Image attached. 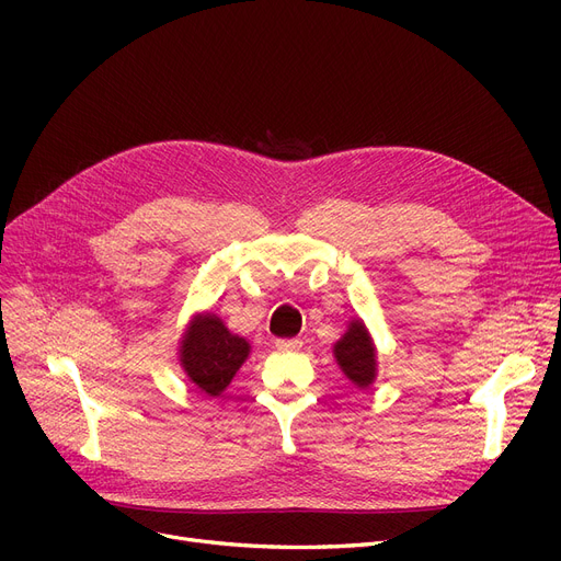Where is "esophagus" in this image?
Instances as JSON below:
<instances>
[{
    "label": "esophagus",
    "mask_w": 561,
    "mask_h": 561,
    "mask_svg": "<svg viewBox=\"0 0 561 561\" xmlns=\"http://www.w3.org/2000/svg\"><path fill=\"white\" fill-rule=\"evenodd\" d=\"M275 347L279 352H298L302 347V341L300 339H277Z\"/></svg>",
    "instance_id": "34e87169"
}]
</instances>
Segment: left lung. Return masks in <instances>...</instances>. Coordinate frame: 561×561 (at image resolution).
<instances>
[{
    "mask_svg": "<svg viewBox=\"0 0 561 561\" xmlns=\"http://www.w3.org/2000/svg\"><path fill=\"white\" fill-rule=\"evenodd\" d=\"M334 359L341 373L357 389H370L377 377V347L362 318L347 322L345 334L334 343Z\"/></svg>",
    "mask_w": 561,
    "mask_h": 561,
    "instance_id": "left-lung-1",
    "label": "left lung"
}]
</instances>
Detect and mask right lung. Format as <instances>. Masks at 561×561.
Listing matches in <instances>:
<instances>
[{"label":"right lung","instance_id":"right-lung-1","mask_svg":"<svg viewBox=\"0 0 561 561\" xmlns=\"http://www.w3.org/2000/svg\"><path fill=\"white\" fill-rule=\"evenodd\" d=\"M248 339L229 332L220 316L195 313L180 339V366L202 393L218 398L250 357Z\"/></svg>","mask_w":561,"mask_h":561}]
</instances>
